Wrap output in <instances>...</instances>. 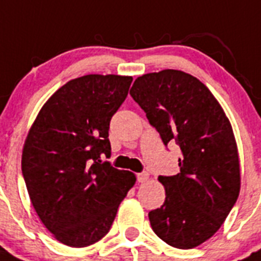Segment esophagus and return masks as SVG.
Instances as JSON below:
<instances>
[{"instance_id": "34e87169", "label": "esophagus", "mask_w": 261, "mask_h": 261, "mask_svg": "<svg viewBox=\"0 0 261 261\" xmlns=\"http://www.w3.org/2000/svg\"><path fill=\"white\" fill-rule=\"evenodd\" d=\"M148 178H149L148 172H142V173H138V181H139V182H146Z\"/></svg>"}]
</instances>
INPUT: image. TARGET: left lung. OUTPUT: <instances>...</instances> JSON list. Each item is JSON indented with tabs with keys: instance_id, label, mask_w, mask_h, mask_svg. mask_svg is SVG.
Wrapping results in <instances>:
<instances>
[{
	"instance_id": "8db88e82",
	"label": "left lung",
	"mask_w": 261,
	"mask_h": 261,
	"mask_svg": "<svg viewBox=\"0 0 261 261\" xmlns=\"http://www.w3.org/2000/svg\"><path fill=\"white\" fill-rule=\"evenodd\" d=\"M164 146L181 149L180 173L159 176L165 201L151 210L152 230L181 250L199 246L219 230L240 189L239 156L230 121L206 85L176 69L138 77L130 90Z\"/></svg>"
}]
</instances>
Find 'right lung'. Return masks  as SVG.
Returning <instances> with one entry per match:
<instances>
[{
  "label": "right lung",
  "mask_w": 261,
  "mask_h": 261,
  "mask_svg": "<svg viewBox=\"0 0 261 261\" xmlns=\"http://www.w3.org/2000/svg\"><path fill=\"white\" fill-rule=\"evenodd\" d=\"M133 77L87 74L44 103L24 142L22 174L36 214L69 247L102 239L135 184L128 171L102 162L112 153L109 126Z\"/></svg>",
  "instance_id": "right-lung-1"
}]
</instances>
